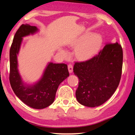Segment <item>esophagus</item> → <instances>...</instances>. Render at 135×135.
Listing matches in <instances>:
<instances>
[{
    "mask_svg": "<svg viewBox=\"0 0 135 135\" xmlns=\"http://www.w3.org/2000/svg\"><path fill=\"white\" fill-rule=\"evenodd\" d=\"M68 71H69L70 73H71L73 71V67L72 65L69 64L68 65Z\"/></svg>",
    "mask_w": 135,
    "mask_h": 135,
    "instance_id": "34e87169",
    "label": "esophagus"
}]
</instances>
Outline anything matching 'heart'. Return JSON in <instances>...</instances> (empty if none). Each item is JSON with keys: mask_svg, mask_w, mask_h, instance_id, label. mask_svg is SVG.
<instances>
[{"mask_svg": "<svg viewBox=\"0 0 135 135\" xmlns=\"http://www.w3.org/2000/svg\"><path fill=\"white\" fill-rule=\"evenodd\" d=\"M103 39L101 35L98 33H93L90 36L87 35L81 37L78 42L81 43L76 49V55L81 60H86L95 56L101 47ZM64 57L67 58L69 55L68 52L64 49L61 51Z\"/></svg>", "mask_w": 135, "mask_h": 135, "instance_id": "b5f03b06", "label": "heart"}]
</instances>
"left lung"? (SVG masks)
Masks as SVG:
<instances>
[{
	"label": "left lung",
	"mask_w": 135,
	"mask_h": 135,
	"mask_svg": "<svg viewBox=\"0 0 135 135\" xmlns=\"http://www.w3.org/2000/svg\"><path fill=\"white\" fill-rule=\"evenodd\" d=\"M122 65L123 50L117 42L106 45L89 60L75 63L73 72L79 80L76 92L77 101L89 107L105 103L119 84Z\"/></svg>",
	"instance_id": "1"
}]
</instances>
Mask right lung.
Segmentation results:
<instances>
[{"label":"right lung","instance_id":"right-lung-1","mask_svg":"<svg viewBox=\"0 0 135 135\" xmlns=\"http://www.w3.org/2000/svg\"><path fill=\"white\" fill-rule=\"evenodd\" d=\"M38 31L36 26L26 24L16 32L9 52V81L13 92L22 102L33 108L43 109L53 103L59 85L69 76V73L67 64L50 62L38 81L30 84L22 80L17 58L22 40Z\"/></svg>","mask_w":135,"mask_h":135}]
</instances>
